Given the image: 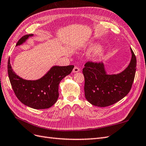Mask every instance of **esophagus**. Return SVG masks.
<instances>
[{
	"instance_id": "obj_1",
	"label": "esophagus",
	"mask_w": 146,
	"mask_h": 146,
	"mask_svg": "<svg viewBox=\"0 0 146 146\" xmlns=\"http://www.w3.org/2000/svg\"><path fill=\"white\" fill-rule=\"evenodd\" d=\"M79 71H80V69H79V68L78 67V66H75V67L73 69L72 72L74 73H76V72H78Z\"/></svg>"
}]
</instances>
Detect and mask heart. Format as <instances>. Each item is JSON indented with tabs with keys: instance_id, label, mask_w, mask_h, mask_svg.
<instances>
[{
	"instance_id": "obj_1",
	"label": "heart",
	"mask_w": 146,
	"mask_h": 146,
	"mask_svg": "<svg viewBox=\"0 0 146 146\" xmlns=\"http://www.w3.org/2000/svg\"><path fill=\"white\" fill-rule=\"evenodd\" d=\"M100 47V44L98 42H91L87 46V50L89 52L93 51ZM105 55V52L103 49H100L96 52L94 54V58L97 60H101L104 58Z\"/></svg>"
}]
</instances>
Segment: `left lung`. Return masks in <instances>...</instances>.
I'll use <instances>...</instances> for the list:
<instances>
[{"label":"left lung","mask_w":146,"mask_h":146,"mask_svg":"<svg viewBox=\"0 0 146 146\" xmlns=\"http://www.w3.org/2000/svg\"><path fill=\"white\" fill-rule=\"evenodd\" d=\"M130 50V62L119 74H107L103 63H86L83 69L84 90L85 98L90 104L100 107H108L123 99L130 92L136 69V56L131 48Z\"/></svg>","instance_id":"left-lung-1"}]
</instances>
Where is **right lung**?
Listing matches in <instances>:
<instances>
[{"label": "right lung", "instance_id": "obj_1", "mask_svg": "<svg viewBox=\"0 0 146 146\" xmlns=\"http://www.w3.org/2000/svg\"><path fill=\"white\" fill-rule=\"evenodd\" d=\"M33 34L26 35L17 41L16 46L23 44ZM74 67L54 66L44 76L36 80H27L19 77L13 71L10 58L8 74L12 88L17 98L25 105L34 109H46L54 105L58 98L59 83Z\"/></svg>", "mask_w": 146, "mask_h": 146}]
</instances>
